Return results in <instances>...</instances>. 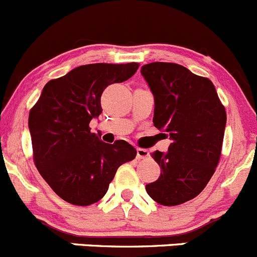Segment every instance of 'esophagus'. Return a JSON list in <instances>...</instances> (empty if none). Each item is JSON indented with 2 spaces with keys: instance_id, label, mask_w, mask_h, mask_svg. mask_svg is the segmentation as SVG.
I'll return each instance as SVG.
<instances>
[{
  "instance_id": "1",
  "label": "esophagus",
  "mask_w": 257,
  "mask_h": 257,
  "mask_svg": "<svg viewBox=\"0 0 257 257\" xmlns=\"http://www.w3.org/2000/svg\"><path fill=\"white\" fill-rule=\"evenodd\" d=\"M137 158L139 160H144V158H148L150 157V152L145 148H137Z\"/></svg>"
}]
</instances>
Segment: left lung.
<instances>
[{
    "instance_id": "obj_1",
    "label": "left lung",
    "mask_w": 257,
    "mask_h": 257,
    "mask_svg": "<svg viewBox=\"0 0 257 257\" xmlns=\"http://www.w3.org/2000/svg\"><path fill=\"white\" fill-rule=\"evenodd\" d=\"M141 74L155 97L153 125L171 139L167 152L152 157L161 167L146 190L166 207L197 197L220 158L226 112L213 83L174 63L144 65Z\"/></svg>"
}]
</instances>
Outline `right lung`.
I'll return each instance as SVG.
<instances>
[{
  "instance_id": "1",
  "label": "right lung",
  "mask_w": 257,
  "mask_h": 257,
  "mask_svg": "<svg viewBox=\"0 0 257 257\" xmlns=\"http://www.w3.org/2000/svg\"><path fill=\"white\" fill-rule=\"evenodd\" d=\"M139 69L137 63L81 65L46 84L28 118L36 167L65 202L90 205L109 189L116 171L136 157L123 140L105 144L89 123L101 113V94Z\"/></svg>"
}]
</instances>
